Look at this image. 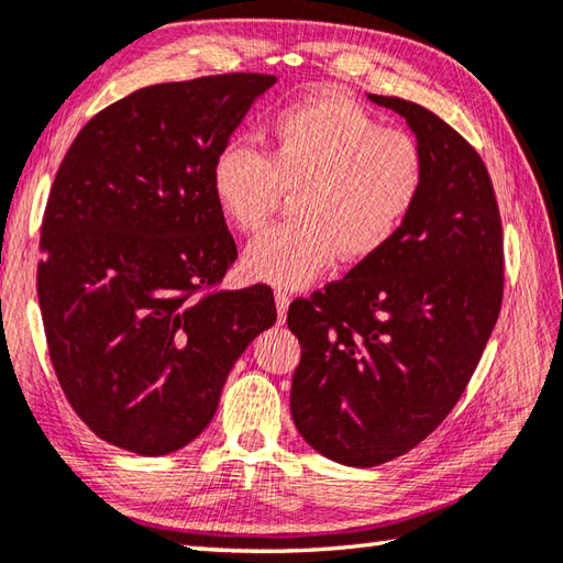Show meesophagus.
I'll return each mask as SVG.
<instances>
[{
  "instance_id": "34e87169",
  "label": "esophagus",
  "mask_w": 563,
  "mask_h": 563,
  "mask_svg": "<svg viewBox=\"0 0 563 563\" xmlns=\"http://www.w3.org/2000/svg\"><path fill=\"white\" fill-rule=\"evenodd\" d=\"M275 307H278V319L285 322V314H288V307H290V295L285 290H275Z\"/></svg>"
}]
</instances>
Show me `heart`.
Masks as SVG:
<instances>
[{"label":"heart","instance_id":"1","mask_svg":"<svg viewBox=\"0 0 563 563\" xmlns=\"http://www.w3.org/2000/svg\"><path fill=\"white\" fill-rule=\"evenodd\" d=\"M422 183L417 141L380 129L336 90L280 109L266 156L231 143L212 165L214 202L241 234L258 231L280 192L292 190L290 222L258 234L241 261L251 280L278 288L310 283L336 253L351 263L376 256L398 236Z\"/></svg>","mask_w":563,"mask_h":563}]
</instances>
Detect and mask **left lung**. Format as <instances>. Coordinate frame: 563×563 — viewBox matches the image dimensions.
Listing matches in <instances>:
<instances>
[{"label":"left lung","instance_id":"8db88e82","mask_svg":"<svg viewBox=\"0 0 563 563\" xmlns=\"http://www.w3.org/2000/svg\"><path fill=\"white\" fill-rule=\"evenodd\" d=\"M368 99L415 134L420 200L380 253L288 310L302 346L290 390L297 432L356 468L402 456L444 422L503 302V227L481 156L422 104Z\"/></svg>","mask_w":563,"mask_h":563}]
</instances>
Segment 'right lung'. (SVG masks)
I'll return each mask as SVG.
<instances>
[{
	"label": "right lung",
	"mask_w": 563,
	"mask_h": 563,
	"mask_svg": "<svg viewBox=\"0 0 563 563\" xmlns=\"http://www.w3.org/2000/svg\"><path fill=\"white\" fill-rule=\"evenodd\" d=\"M278 77L141 87L92 117L55 175L38 302L65 398L92 432L165 456L205 432L273 290L197 295L236 261L212 165Z\"/></svg>",
	"instance_id": "obj_1"
}]
</instances>
